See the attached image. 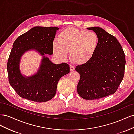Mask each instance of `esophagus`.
Segmentation results:
<instances>
[{
	"instance_id": "esophagus-1",
	"label": "esophagus",
	"mask_w": 134,
	"mask_h": 134,
	"mask_svg": "<svg viewBox=\"0 0 134 134\" xmlns=\"http://www.w3.org/2000/svg\"><path fill=\"white\" fill-rule=\"evenodd\" d=\"M74 70H75V67L74 66L71 65L70 67V71H74Z\"/></svg>"
}]
</instances>
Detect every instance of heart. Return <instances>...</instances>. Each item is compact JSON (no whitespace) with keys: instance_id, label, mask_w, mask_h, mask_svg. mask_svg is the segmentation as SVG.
<instances>
[{"instance_id":"heart-1","label":"heart","mask_w":134,"mask_h":134,"mask_svg":"<svg viewBox=\"0 0 134 134\" xmlns=\"http://www.w3.org/2000/svg\"><path fill=\"white\" fill-rule=\"evenodd\" d=\"M58 41L52 44L54 55L59 60L65 61L68 52L70 58L78 64H85L93 58L99 44V38L95 32L67 27L60 32Z\"/></svg>"}]
</instances>
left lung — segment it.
<instances>
[{
    "mask_svg": "<svg viewBox=\"0 0 134 134\" xmlns=\"http://www.w3.org/2000/svg\"><path fill=\"white\" fill-rule=\"evenodd\" d=\"M98 36L99 44L88 63L76 66L80 78L77 92L82 98L93 100L113 94L124 76L125 56L114 36L98 27L87 28Z\"/></svg>",
    "mask_w": 134,
    "mask_h": 134,
    "instance_id": "left-lung-1",
    "label": "left lung"
}]
</instances>
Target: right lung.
Listing matches in <instances>:
<instances>
[{
  "label": "right lung",
  "mask_w": 134,
  "mask_h": 134,
  "mask_svg": "<svg viewBox=\"0 0 134 134\" xmlns=\"http://www.w3.org/2000/svg\"><path fill=\"white\" fill-rule=\"evenodd\" d=\"M59 28L36 26L21 35L13 44L7 63L9 82L22 98L37 102H44L54 98L60 79L70 71L66 63L55 64L46 55H52V44ZM35 51L42 56L37 72L27 76L22 74L20 63L26 52Z\"/></svg>",
  "instance_id": "obj_1"
}]
</instances>
